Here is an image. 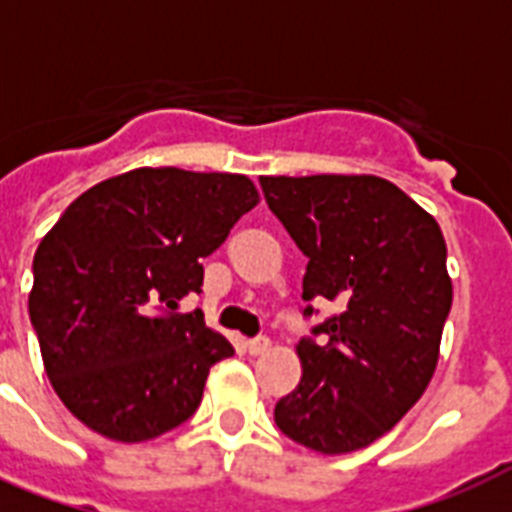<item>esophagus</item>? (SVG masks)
I'll return each mask as SVG.
<instances>
[{
  "mask_svg": "<svg viewBox=\"0 0 512 512\" xmlns=\"http://www.w3.org/2000/svg\"><path fill=\"white\" fill-rule=\"evenodd\" d=\"M271 348V340L268 337H252V340H247V350L252 353V356H260V353H265V350Z\"/></svg>",
  "mask_w": 512,
  "mask_h": 512,
  "instance_id": "1",
  "label": "esophagus"
}]
</instances>
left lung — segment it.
<instances>
[{
  "label": "left lung",
  "instance_id": "1",
  "mask_svg": "<svg viewBox=\"0 0 512 512\" xmlns=\"http://www.w3.org/2000/svg\"><path fill=\"white\" fill-rule=\"evenodd\" d=\"M260 185L308 257L305 303L342 305L297 345L303 377L273 409L276 425L313 452L364 449L420 401L436 372L452 311L444 233L382 177L281 175Z\"/></svg>",
  "mask_w": 512,
  "mask_h": 512
}]
</instances>
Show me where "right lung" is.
<instances>
[{
    "label": "right lung",
    "instance_id": "add662e5",
    "mask_svg": "<svg viewBox=\"0 0 512 512\" xmlns=\"http://www.w3.org/2000/svg\"><path fill=\"white\" fill-rule=\"evenodd\" d=\"M257 201L244 175L140 167L60 215L34 255L28 316L76 420L138 444L199 409L209 369L233 345L177 303L201 292V260Z\"/></svg>",
    "mask_w": 512,
    "mask_h": 512
}]
</instances>
